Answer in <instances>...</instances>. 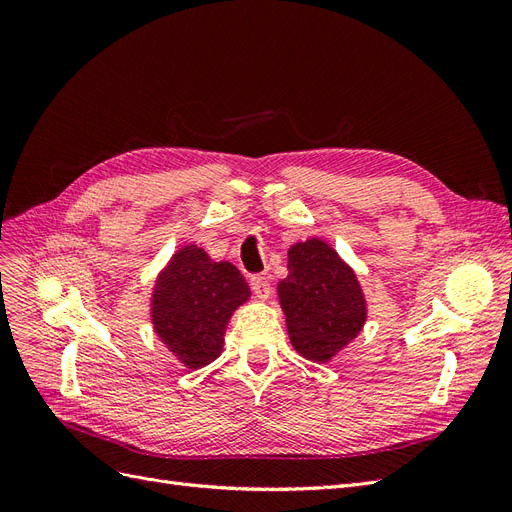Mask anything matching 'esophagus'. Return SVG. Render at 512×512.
I'll use <instances>...</instances> for the list:
<instances>
[{
	"label": "esophagus",
	"mask_w": 512,
	"mask_h": 512,
	"mask_svg": "<svg viewBox=\"0 0 512 512\" xmlns=\"http://www.w3.org/2000/svg\"><path fill=\"white\" fill-rule=\"evenodd\" d=\"M252 290L256 292V297L258 299H269V294H271V280H269V275H254L252 277Z\"/></svg>",
	"instance_id": "1"
}]
</instances>
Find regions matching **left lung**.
Returning <instances> with one entry per match:
<instances>
[{
	"label": "left lung",
	"mask_w": 512,
	"mask_h": 512,
	"mask_svg": "<svg viewBox=\"0 0 512 512\" xmlns=\"http://www.w3.org/2000/svg\"><path fill=\"white\" fill-rule=\"evenodd\" d=\"M292 348L329 363L363 331L367 301L354 269L318 237L288 250V277L277 284Z\"/></svg>",
	"instance_id": "1"
}]
</instances>
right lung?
I'll use <instances>...</instances> for the list:
<instances>
[{
  "label": "right lung",
  "mask_w": 512,
  "mask_h": 512,
  "mask_svg": "<svg viewBox=\"0 0 512 512\" xmlns=\"http://www.w3.org/2000/svg\"><path fill=\"white\" fill-rule=\"evenodd\" d=\"M250 294L232 262H215L203 247L188 243L153 284V331L183 367L200 369L222 354L228 322Z\"/></svg>",
  "instance_id": "1"
}]
</instances>
